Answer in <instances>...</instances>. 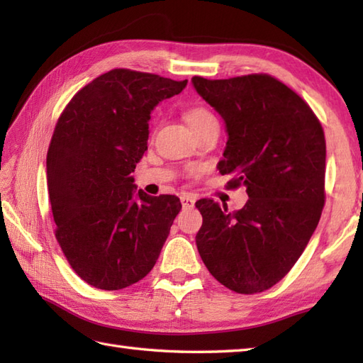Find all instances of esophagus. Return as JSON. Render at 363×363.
<instances>
[{"label":"esophagus","mask_w":363,"mask_h":363,"mask_svg":"<svg viewBox=\"0 0 363 363\" xmlns=\"http://www.w3.org/2000/svg\"><path fill=\"white\" fill-rule=\"evenodd\" d=\"M181 203H182L184 209H191V207H195V198L190 196V195H182Z\"/></svg>","instance_id":"34e87169"}]
</instances>
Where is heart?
<instances>
[{
	"mask_svg": "<svg viewBox=\"0 0 363 363\" xmlns=\"http://www.w3.org/2000/svg\"><path fill=\"white\" fill-rule=\"evenodd\" d=\"M213 121H217V118L213 117L212 112L204 109V107H194V109L187 112V123L191 129L207 125V123H213Z\"/></svg>",
	"mask_w": 363,
	"mask_h": 363,
	"instance_id": "1",
	"label": "heart"
}]
</instances>
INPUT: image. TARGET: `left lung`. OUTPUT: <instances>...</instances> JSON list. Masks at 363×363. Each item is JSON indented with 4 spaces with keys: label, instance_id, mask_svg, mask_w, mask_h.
<instances>
[{
    "label": "left lung",
    "instance_id": "1",
    "mask_svg": "<svg viewBox=\"0 0 363 363\" xmlns=\"http://www.w3.org/2000/svg\"><path fill=\"white\" fill-rule=\"evenodd\" d=\"M191 84L225 121L228 142L217 168L234 176L229 187L245 186L250 198L234 212L199 199L198 252L229 290H268L290 272L318 226L325 133L303 98L268 74L195 76Z\"/></svg>",
    "mask_w": 363,
    "mask_h": 363
}]
</instances>
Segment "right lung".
<instances>
[{"label":"right lung","mask_w":363,"mask_h":363,"mask_svg":"<svg viewBox=\"0 0 363 363\" xmlns=\"http://www.w3.org/2000/svg\"><path fill=\"white\" fill-rule=\"evenodd\" d=\"M186 86L117 68L81 89L54 129L46 179L56 238L76 274L96 289L143 279L181 211L177 196L137 191L130 173L148 150L154 107Z\"/></svg>","instance_id":"right-lung-1"}]
</instances>
